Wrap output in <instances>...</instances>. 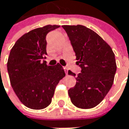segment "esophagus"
I'll list each match as a JSON object with an SVG mask.
<instances>
[{"label": "esophagus", "instance_id": "34e87169", "mask_svg": "<svg viewBox=\"0 0 129 129\" xmlns=\"http://www.w3.org/2000/svg\"><path fill=\"white\" fill-rule=\"evenodd\" d=\"M64 72H65V73L68 75V69H67L66 68H64Z\"/></svg>", "mask_w": 129, "mask_h": 129}]
</instances>
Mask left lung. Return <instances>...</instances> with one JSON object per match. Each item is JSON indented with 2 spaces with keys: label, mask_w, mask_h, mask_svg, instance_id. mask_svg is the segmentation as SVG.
Returning <instances> with one entry per match:
<instances>
[{
  "label": "left lung",
  "mask_w": 129,
  "mask_h": 129,
  "mask_svg": "<svg viewBox=\"0 0 129 129\" xmlns=\"http://www.w3.org/2000/svg\"><path fill=\"white\" fill-rule=\"evenodd\" d=\"M82 71L68 90L72 103L88 109L99 105L111 88L117 64L111 47L97 33L82 25H63ZM68 75L76 76L68 71Z\"/></svg>",
  "instance_id": "8db88e82"
}]
</instances>
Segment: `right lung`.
I'll use <instances>...</instances> for the list:
<instances>
[{
    "instance_id": "right-lung-1",
    "label": "right lung",
    "mask_w": 129,
    "mask_h": 129,
    "mask_svg": "<svg viewBox=\"0 0 129 129\" xmlns=\"http://www.w3.org/2000/svg\"><path fill=\"white\" fill-rule=\"evenodd\" d=\"M59 26L47 25L25 33L10 51L7 71L11 85L20 101L31 109L50 105L56 85L65 76L60 64L48 66L41 62L47 55V34Z\"/></svg>"
}]
</instances>
